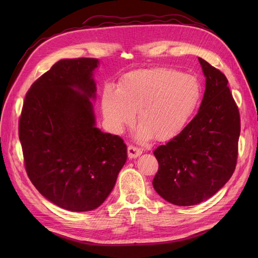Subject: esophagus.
<instances>
[{
	"instance_id": "1",
	"label": "esophagus",
	"mask_w": 258,
	"mask_h": 258,
	"mask_svg": "<svg viewBox=\"0 0 258 258\" xmlns=\"http://www.w3.org/2000/svg\"><path fill=\"white\" fill-rule=\"evenodd\" d=\"M142 154V151L140 148H137L136 146H128V157L129 158H137L138 156H140Z\"/></svg>"
}]
</instances>
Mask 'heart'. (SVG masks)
<instances>
[{
	"label": "heart",
	"mask_w": 258,
	"mask_h": 258,
	"mask_svg": "<svg viewBox=\"0 0 258 258\" xmlns=\"http://www.w3.org/2000/svg\"><path fill=\"white\" fill-rule=\"evenodd\" d=\"M201 96L200 83L192 75L169 68L139 70L123 76L116 90L105 88L101 108L117 134L132 122L137 112V141H167L184 129Z\"/></svg>",
	"instance_id": "heart-1"
}]
</instances>
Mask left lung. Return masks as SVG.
I'll list each match as a JSON object with an SVG mask.
<instances>
[{
  "label": "left lung",
  "instance_id": "obj_1",
  "mask_svg": "<svg viewBox=\"0 0 258 258\" xmlns=\"http://www.w3.org/2000/svg\"><path fill=\"white\" fill-rule=\"evenodd\" d=\"M206 90L198 114L154 151L159 168L154 189L175 206L198 205L215 195L236 169L240 115L226 76L198 58Z\"/></svg>",
  "mask_w": 258,
  "mask_h": 258
}]
</instances>
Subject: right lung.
Segmentation results:
<instances>
[{
    "mask_svg": "<svg viewBox=\"0 0 258 258\" xmlns=\"http://www.w3.org/2000/svg\"><path fill=\"white\" fill-rule=\"evenodd\" d=\"M95 58L62 59L33 83L19 119L30 181L56 206L86 212L103 204L127 160L118 136L96 126Z\"/></svg>",
    "mask_w": 258,
    "mask_h": 258,
    "instance_id": "right-lung-1",
    "label": "right lung"
}]
</instances>
